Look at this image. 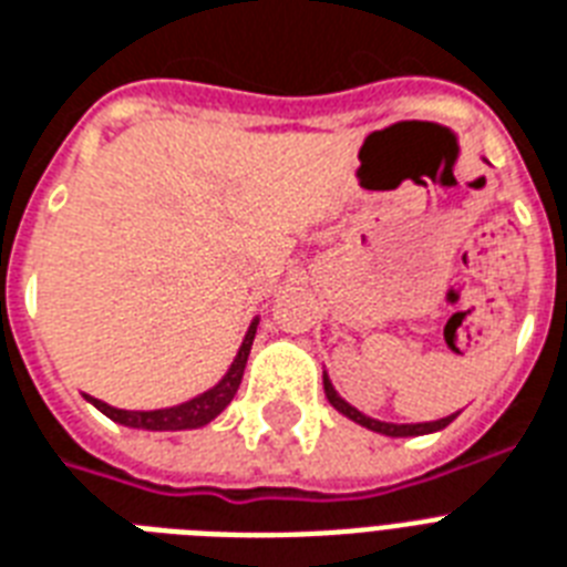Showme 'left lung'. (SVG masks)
<instances>
[{
    "label": "left lung",
    "instance_id": "left-lung-1",
    "mask_svg": "<svg viewBox=\"0 0 567 567\" xmlns=\"http://www.w3.org/2000/svg\"><path fill=\"white\" fill-rule=\"evenodd\" d=\"M323 391H327V400L332 405H336L338 412L344 414V417H350V421H355L359 426H368V430L379 432V435H391V439H409V435H430V432H439L444 430L447 423H453L458 417L456 414H447V417H441V421H426V423H385V421H377V417H368V414H362L355 405H350L344 400V396L338 394L336 388H332V382H329V377L323 373Z\"/></svg>",
    "mask_w": 567,
    "mask_h": 567
}]
</instances>
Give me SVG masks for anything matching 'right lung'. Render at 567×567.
<instances>
[{"label":"right lung","instance_id":"obj_1","mask_svg":"<svg viewBox=\"0 0 567 567\" xmlns=\"http://www.w3.org/2000/svg\"><path fill=\"white\" fill-rule=\"evenodd\" d=\"M256 327L258 318L249 323L247 336L240 341L238 355H235V362L229 364V371L226 377L217 382L214 388L203 391V394H196L194 400L179 405H171V409H153V412H128V409H114V405L102 403L96 396H87L102 414H109L111 421L123 423V426H132V430H153V432H176V430H199L205 423H212L217 414L231 403V396L238 394L240 379H244V368H247L249 359V347H252V338H256Z\"/></svg>","mask_w":567,"mask_h":567}]
</instances>
